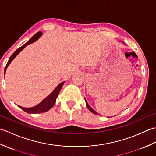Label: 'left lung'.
Wrapping results in <instances>:
<instances>
[{
    "label": "left lung",
    "instance_id": "1",
    "mask_svg": "<svg viewBox=\"0 0 156 156\" xmlns=\"http://www.w3.org/2000/svg\"><path fill=\"white\" fill-rule=\"evenodd\" d=\"M122 43H123V42L122 41ZM123 44H124V43H123ZM85 101H86V105H87V107H88V108L89 109V110H90V111L92 112V113H94V114H95V115H98V112H96V111L94 110V109L90 107V106L88 105V102H87V101H86V99H85Z\"/></svg>",
    "mask_w": 156,
    "mask_h": 156
}]
</instances>
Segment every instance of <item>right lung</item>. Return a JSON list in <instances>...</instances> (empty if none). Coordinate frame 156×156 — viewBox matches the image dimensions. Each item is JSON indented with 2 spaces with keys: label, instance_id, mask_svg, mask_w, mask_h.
I'll return each mask as SVG.
<instances>
[{
  "label": "right lung",
  "instance_id": "1",
  "mask_svg": "<svg viewBox=\"0 0 156 156\" xmlns=\"http://www.w3.org/2000/svg\"><path fill=\"white\" fill-rule=\"evenodd\" d=\"M41 35H42L41 32H40V31L37 32V34H35L34 36H33V37L30 39H29V40L27 43H26L25 44H24L23 46H21V48H19V49H16V50L14 53H13V54L11 56V58H9L7 64H6V65L5 66L4 75H5L6 68H8L9 65L11 64V62L15 59L16 56L19 53L21 52L23 49L26 47V46L37 41ZM64 83H65V82H62L60 84H58L57 87H55L54 90L52 91V92L50 94L48 95L47 97L45 98L44 100H43L40 102V103H39L38 105L35 106V107H33L31 108H25V107H21V106H19V105H18V107L22 108L25 112H27V113H29V114L41 113V112H44L49 111V109H51L53 107H54V105L55 101H56V98H57V97H58L59 91H60L61 88L63 87V85H64Z\"/></svg>",
  "mask_w": 156,
  "mask_h": 156
}]
</instances>
